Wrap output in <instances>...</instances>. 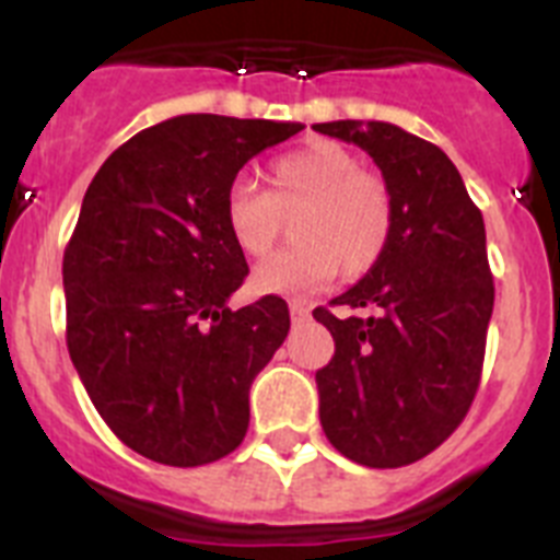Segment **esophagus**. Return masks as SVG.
<instances>
[{"label": "esophagus", "mask_w": 560, "mask_h": 560, "mask_svg": "<svg viewBox=\"0 0 560 560\" xmlns=\"http://www.w3.org/2000/svg\"><path fill=\"white\" fill-rule=\"evenodd\" d=\"M289 311H291V323H294V325H296V323H303L305 316H308V305H305V303H296V300L289 305Z\"/></svg>", "instance_id": "1"}]
</instances>
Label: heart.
I'll return each mask as SVG.
<instances>
[{
	"instance_id": "b5f03b06",
	"label": "heart",
	"mask_w": 560,
	"mask_h": 560,
	"mask_svg": "<svg viewBox=\"0 0 560 560\" xmlns=\"http://www.w3.org/2000/svg\"><path fill=\"white\" fill-rule=\"evenodd\" d=\"M269 190L237 179L224 196V226L246 257L269 255L291 221L294 244L252 275L255 294H305L341 266L345 277L368 275L389 246L395 205L387 182L359 171L348 148L314 142L266 167Z\"/></svg>"
}]
</instances>
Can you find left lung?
Listing matches in <instances>:
<instances>
[{
  "mask_svg": "<svg viewBox=\"0 0 560 560\" xmlns=\"http://www.w3.org/2000/svg\"><path fill=\"white\" fill-rule=\"evenodd\" d=\"M373 156L393 192L395 226L378 264L330 305L368 308L314 319L336 341L316 370L330 446L368 468L427 457L471 409L493 314L482 212L432 142L393 122H316Z\"/></svg>",
  "mask_w": 560,
  "mask_h": 560,
  "instance_id": "8db88e82",
  "label": "left lung"
}]
</instances>
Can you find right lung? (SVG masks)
I'll return each mask as SVG.
<instances>
[{"label":"right lung","instance_id":"1","mask_svg":"<svg viewBox=\"0 0 560 560\" xmlns=\"http://www.w3.org/2000/svg\"><path fill=\"white\" fill-rule=\"evenodd\" d=\"M300 122L182 114L103 162L63 252L67 348L117 438L176 468L215 463L249 429V387L291 328L260 296L226 308L249 275L224 226L237 171Z\"/></svg>","mask_w":560,"mask_h":560}]
</instances>
